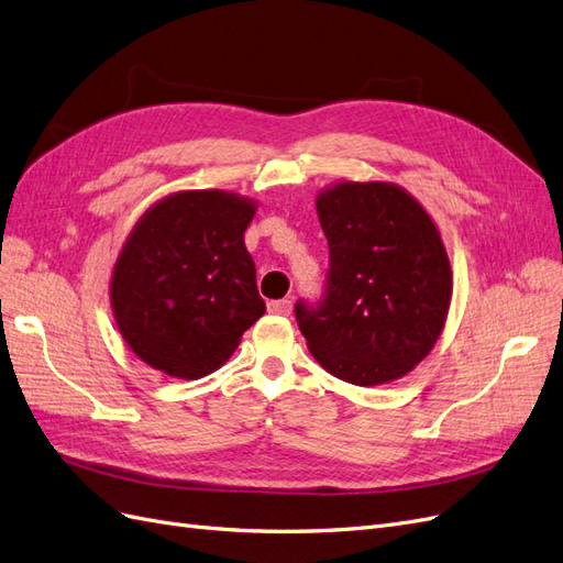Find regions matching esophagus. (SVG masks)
Returning a JSON list of instances; mask_svg holds the SVG:
<instances>
[{"instance_id":"obj_1","label":"esophagus","mask_w":563,"mask_h":563,"mask_svg":"<svg viewBox=\"0 0 563 563\" xmlns=\"http://www.w3.org/2000/svg\"><path fill=\"white\" fill-rule=\"evenodd\" d=\"M268 313H276V316H289V313H292V301H287V299L268 301Z\"/></svg>"}]
</instances>
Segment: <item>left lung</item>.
<instances>
[{
	"label": "left lung",
	"instance_id": "obj_1",
	"mask_svg": "<svg viewBox=\"0 0 563 563\" xmlns=\"http://www.w3.org/2000/svg\"><path fill=\"white\" fill-rule=\"evenodd\" d=\"M330 245L328 295L295 306L318 365L355 386L407 376L438 343L453 274L438 224L393 183H341L316 196Z\"/></svg>",
	"mask_w": 563,
	"mask_h": 563
}]
</instances>
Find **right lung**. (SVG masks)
Returning <instances> with one entry per match:
<instances>
[{
  "mask_svg": "<svg viewBox=\"0 0 563 563\" xmlns=\"http://www.w3.org/2000/svg\"><path fill=\"white\" fill-rule=\"evenodd\" d=\"M257 201L224 189L163 196L135 222L110 280L119 334L142 362L201 378L264 313L245 229Z\"/></svg>",
  "mask_w": 563,
  "mask_h": 563,
  "instance_id": "obj_1",
  "label": "right lung"
}]
</instances>
